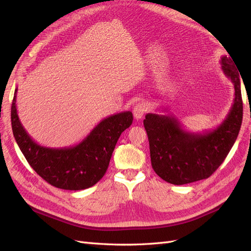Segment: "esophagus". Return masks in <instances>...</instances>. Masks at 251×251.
I'll use <instances>...</instances> for the list:
<instances>
[{"label": "esophagus", "instance_id": "34e87169", "mask_svg": "<svg viewBox=\"0 0 251 251\" xmlns=\"http://www.w3.org/2000/svg\"><path fill=\"white\" fill-rule=\"evenodd\" d=\"M146 113H147L146 105H144L143 103H140V102L136 104L133 109V115H134L135 119H141Z\"/></svg>", "mask_w": 251, "mask_h": 251}]
</instances>
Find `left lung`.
Listing matches in <instances>:
<instances>
[{"mask_svg": "<svg viewBox=\"0 0 251 251\" xmlns=\"http://www.w3.org/2000/svg\"><path fill=\"white\" fill-rule=\"evenodd\" d=\"M221 68L234 87V98L226 118L214 130L186 131L174 115L149 113L143 120L155 173L175 185L208 178L228 155L240 132L243 102L240 75L230 57L222 56Z\"/></svg>", "mask_w": 251, "mask_h": 251, "instance_id": "1", "label": "left lung"}]
</instances>
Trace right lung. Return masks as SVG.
<instances>
[{
	"label": "right lung",
	"instance_id": "obj_1",
	"mask_svg": "<svg viewBox=\"0 0 251 251\" xmlns=\"http://www.w3.org/2000/svg\"><path fill=\"white\" fill-rule=\"evenodd\" d=\"M17 91L18 88L11 105L12 132L30 166L57 188L80 191L96 184L108 170L121 133L133 123L132 112H121L102 119L76 146L47 148L36 143L23 126L16 104Z\"/></svg>",
	"mask_w": 251,
	"mask_h": 251
}]
</instances>
